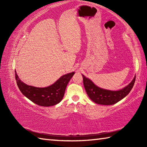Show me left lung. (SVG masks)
<instances>
[{
	"mask_svg": "<svg viewBox=\"0 0 147 147\" xmlns=\"http://www.w3.org/2000/svg\"><path fill=\"white\" fill-rule=\"evenodd\" d=\"M83 85L89 98L96 104L110 105L120 101L129 94L135 82L136 76L128 85L117 91L101 88L95 85L91 80L82 74Z\"/></svg>",
	"mask_w": 147,
	"mask_h": 147,
	"instance_id": "1",
	"label": "left lung"
}]
</instances>
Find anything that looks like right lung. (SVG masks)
<instances>
[{"label":"right lung","instance_id":"obj_1","mask_svg":"<svg viewBox=\"0 0 147 147\" xmlns=\"http://www.w3.org/2000/svg\"><path fill=\"white\" fill-rule=\"evenodd\" d=\"M74 74V72L66 74L62 76L52 85L38 88L24 83L15 71L16 81L21 93L33 103L43 107L55 105L62 100L67 84Z\"/></svg>","mask_w":147,"mask_h":147}]
</instances>
